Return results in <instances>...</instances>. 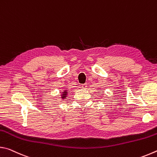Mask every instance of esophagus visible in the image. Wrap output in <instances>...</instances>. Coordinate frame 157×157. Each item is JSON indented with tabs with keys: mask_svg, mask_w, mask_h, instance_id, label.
<instances>
[{
	"mask_svg": "<svg viewBox=\"0 0 157 157\" xmlns=\"http://www.w3.org/2000/svg\"><path fill=\"white\" fill-rule=\"evenodd\" d=\"M87 84H82V89H86Z\"/></svg>",
	"mask_w": 157,
	"mask_h": 157,
	"instance_id": "34e87169",
	"label": "esophagus"
}]
</instances>
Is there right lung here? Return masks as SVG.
<instances>
[{
	"instance_id": "right-lung-1",
	"label": "right lung",
	"mask_w": 157,
	"mask_h": 157,
	"mask_svg": "<svg viewBox=\"0 0 157 157\" xmlns=\"http://www.w3.org/2000/svg\"><path fill=\"white\" fill-rule=\"evenodd\" d=\"M66 95H67V91H63V95H62V98H63V99H64V98L66 97Z\"/></svg>"
}]
</instances>
